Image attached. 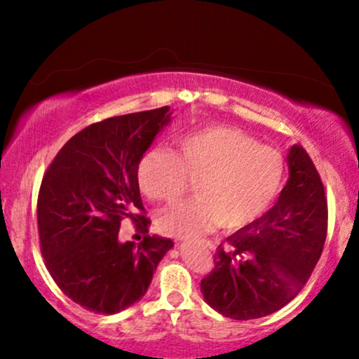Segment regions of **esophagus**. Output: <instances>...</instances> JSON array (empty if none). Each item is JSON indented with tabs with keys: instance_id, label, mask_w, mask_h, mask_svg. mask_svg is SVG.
Listing matches in <instances>:
<instances>
[{
	"instance_id": "1",
	"label": "esophagus",
	"mask_w": 359,
	"mask_h": 359,
	"mask_svg": "<svg viewBox=\"0 0 359 359\" xmlns=\"http://www.w3.org/2000/svg\"><path fill=\"white\" fill-rule=\"evenodd\" d=\"M203 245H204V247H205V248H209V250H214V245H212V243H210V242H205V240H204V242H203Z\"/></svg>"
}]
</instances>
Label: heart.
Instances as JSON below:
<instances>
[{
    "mask_svg": "<svg viewBox=\"0 0 359 359\" xmlns=\"http://www.w3.org/2000/svg\"><path fill=\"white\" fill-rule=\"evenodd\" d=\"M286 163L276 149L259 145L235 127H209L176 142V155L154 150L142 160L139 183L156 203H175L196 182L198 198L156 215V229L170 237H196L212 230L248 227L281 191Z\"/></svg>",
    "mask_w": 359,
    "mask_h": 359,
    "instance_id": "heart-1",
    "label": "heart"
}]
</instances>
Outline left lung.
I'll return each mask as SVG.
<instances>
[{
  "instance_id": "8db88e82",
  "label": "left lung",
  "mask_w": 359,
  "mask_h": 359,
  "mask_svg": "<svg viewBox=\"0 0 359 359\" xmlns=\"http://www.w3.org/2000/svg\"><path fill=\"white\" fill-rule=\"evenodd\" d=\"M289 178L276 204L220 243L201 292L214 311L252 320L297 296L327 238V198L320 175L301 145L287 155Z\"/></svg>"
}]
</instances>
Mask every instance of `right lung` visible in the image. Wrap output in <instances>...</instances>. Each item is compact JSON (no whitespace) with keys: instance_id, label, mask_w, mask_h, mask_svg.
I'll list each match as a JSON object with an SVG mask.
<instances>
[{"instance_id":"add662e5","label":"right lung","mask_w":359,"mask_h":359,"mask_svg":"<svg viewBox=\"0 0 359 359\" xmlns=\"http://www.w3.org/2000/svg\"><path fill=\"white\" fill-rule=\"evenodd\" d=\"M170 116L165 106L88 126L43 175L37 199L41 252L57 286L86 311L111 316L135 304L173 247L170 238L149 235L139 189L142 156ZM126 218L146 233L140 244L118 242Z\"/></svg>"}]
</instances>
